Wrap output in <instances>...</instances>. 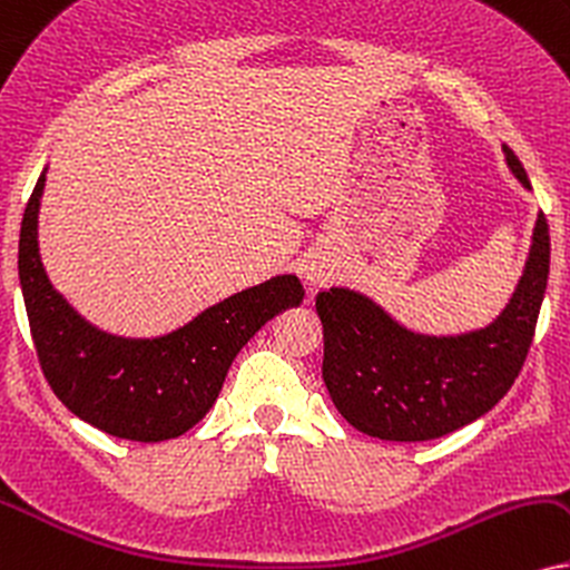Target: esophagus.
I'll return each mask as SVG.
<instances>
[{"label":"esophagus","mask_w":570,"mask_h":570,"mask_svg":"<svg viewBox=\"0 0 570 570\" xmlns=\"http://www.w3.org/2000/svg\"><path fill=\"white\" fill-rule=\"evenodd\" d=\"M304 277H306V283H312V285H325L327 283V272L317 264H306L304 266Z\"/></svg>","instance_id":"obj_1"}]
</instances>
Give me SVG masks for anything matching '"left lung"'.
I'll return each mask as SVG.
<instances>
[{"instance_id": "1", "label": "left lung", "mask_w": 570, "mask_h": 570, "mask_svg": "<svg viewBox=\"0 0 570 570\" xmlns=\"http://www.w3.org/2000/svg\"><path fill=\"white\" fill-rule=\"evenodd\" d=\"M504 158L531 189L508 145ZM547 274L550 227L539 214L521 283L500 317L483 330L433 338L393 322L362 293L322 291V377L330 399L356 431L383 441H431L473 423L510 391L529 356Z\"/></svg>"}]
</instances>
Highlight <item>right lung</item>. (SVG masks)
I'll return each instance as SVG.
<instances>
[{"instance_id":"add662e5","label":"right lung","mask_w":570,"mask_h":570,"mask_svg":"<svg viewBox=\"0 0 570 570\" xmlns=\"http://www.w3.org/2000/svg\"><path fill=\"white\" fill-rule=\"evenodd\" d=\"M45 171L20 224L18 274L28 325L49 389L83 423L116 439H177L219 396L232 360L274 314L298 306L304 287L283 274L206 308L160 338H118L91 327L49 285L39 258Z\"/></svg>"}]
</instances>
